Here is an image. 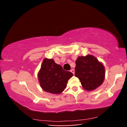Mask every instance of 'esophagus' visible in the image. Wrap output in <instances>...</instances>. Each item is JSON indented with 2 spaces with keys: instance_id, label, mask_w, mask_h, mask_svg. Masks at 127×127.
<instances>
[{
  "instance_id": "esophagus-1",
  "label": "esophagus",
  "mask_w": 127,
  "mask_h": 127,
  "mask_svg": "<svg viewBox=\"0 0 127 127\" xmlns=\"http://www.w3.org/2000/svg\"><path fill=\"white\" fill-rule=\"evenodd\" d=\"M70 72H71L73 74H74V72H75V71H74V69H72L71 70H70Z\"/></svg>"
}]
</instances>
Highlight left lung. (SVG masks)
Segmentation results:
<instances>
[{
  "mask_svg": "<svg viewBox=\"0 0 127 127\" xmlns=\"http://www.w3.org/2000/svg\"><path fill=\"white\" fill-rule=\"evenodd\" d=\"M105 76L104 65L92 55L78 57L76 61L75 76L83 89L93 91L102 84Z\"/></svg>",
  "mask_w": 127,
  "mask_h": 127,
  "instance_id": "8db88e82",
  "label": "left lung"
}]
</instances>
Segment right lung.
<instances>
[{"label": "right lung", "instance_id": "1", "mask_svg": "<svg viewBox=\"0 0 127 127\" xmlns=\"http://www.w3.org/2000/svg\"><path fill=\"white\" fill-rule=\"evenodd\" d=\"M73 76L72 73L63 70L53 59L45 58L37 77L40 85L45 92L60 94L65 89L69 79Z\"/></svg>", "mask_w": 127, "mask_h": 127}]
</instances>
